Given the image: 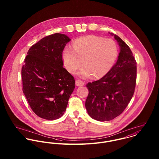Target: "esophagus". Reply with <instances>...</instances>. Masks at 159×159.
Instances as JSON below:
<instances>
[{
	"instance_id": "34e87169",
	"label": "esophagus",
	"mask_w": 159,
	"mask_h": 159,
	"mask_svg": "<svg viewBox=\"0 0 159 159\" xmlns=\"http://www.w3.org/2000/svg\"><path fill=\"white\" fill-rule=\"evenodd\" d=\"M76 85L77 86H84V82L82 81L81 80H78L76 81Z\"/></svg>"
}]
</instances>
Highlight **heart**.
Masks as SVG:
<instances>
[{"label": "heart", "mask_w": 159, "mask_h": 159, "mask_svg": "<svg viewBox=\"0 0 159 159\" xmlns=\"http://www.w3.org/2000/svg\"><path fill=\"white\" fill-rule=\"evenodd\" d=\"M117 55V46L113 40L94 35L76 39L73 48L66 47L62 54L64 65L70 73H74L84 63L85 66L80 70L78 75L82 78L93 75L95 78H102L109 72Z\"/></svg>", "instance_id": "b5f03b06"}]
</instances>
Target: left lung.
I'll use <instances>...</instances> for the list:
<instances>
[{
    "label": "left lung",
    "instance_id": "left-lung-1",
    "mask_svg": "<svg viewBox=\"0 0 159 159\" xmlns=\"http://www.w3.org/2000/svg\"><path fill=\"white\" fill-rule=\"evenodd\" d=\"M111 34L120 46L117 61L103 77L86 84V110L92 118L102 122L111 120L124 111L136 85V62L133 53L119 37Z\"/></svg>",
    "mask_w": 159,
    "mask_h": 159
}]
</instances>
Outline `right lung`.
I'll return each instance as SVG.
<instances>
[{"mask_svg":"<svg viewBox=\"0 0 159 159\" xmlns=\"http://www.w3.org/2000/svg\"><path fill=\"white\" fill-rule=\"evenodd\" d=\"M70 39L56 33L32 46L21 70L23 91L32 111L41 118L63 116L75 89L73 76L63 67L62 51Z\"/></svg>","mask_w":159,"mask_h":159,"instance_id":"obj_1","label":"right lung"}]
</instances>
